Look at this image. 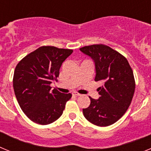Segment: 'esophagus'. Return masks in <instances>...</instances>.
I'll return each instance as SVG.
<instances>
[{"label": "esophagus", "instance_id": "1", "mask_svg": "<svg viewBox=\"0 0 151 151\" xmlns=\"http://www.w3.org/2000/svg\"><path fill=\"white\" fill-rule=\"evenodd\" d=\"M73 94V95H75V96H81V95H82V94H79V93H78V92H74Z\"/></svg>", "mask_w": 151, "mask_h": 151}]
</instances>
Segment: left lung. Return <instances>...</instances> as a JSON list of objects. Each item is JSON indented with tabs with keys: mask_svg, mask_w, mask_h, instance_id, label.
I'll return each instance as SVG.
<instances>
[{
	"mask_svg": "<svg viewBox=\"0 0 151 151\" xmlns=\"http://www.w3.org/2000/svg\"><path fill=\"white\" fill-rule=\"evenodd\" d=\"M80 50L95 63L96 82L104 85L98 88V100L90 97L88 107L83 109L85 117L98 126L115 123L125 114L132 101L135 89L134 74L127 59L105 45H93Z\"/></svg>",
	"mask_w": 151,
	"mask_h": 151,
	"instance_id": "obj_1",
	"label": "left lung"
}]
</instances>
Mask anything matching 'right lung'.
Segmentation results:
<instances>
[{"label":"right lung","mask_w":151,"mask_h":151,"mask_svg":"<svg viewBox=\"0 0 151 151\" xmlns=\"http://www.w3.org/2000/svg\"><path fill=\"white\" fill-rule=\"evenodd\" d=\"M71 49L42 46L23 57L16 66L13 78L19 106L29 119L47 125L59 119L72 94L50 91V84L59 76L63 62Z\"/></svg>","instance_id":"obj_1"}]
</instances>
